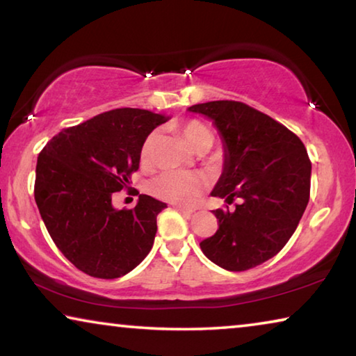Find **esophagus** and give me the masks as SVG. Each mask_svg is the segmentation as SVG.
Instances as JSON below:
<instances>
[{
    "label": "esophagus",
    "instance_id": "esophagus-1",
    "mask_svg": "<svg viewBox=\"0 0 356 356\" xmlns=\"http://www.w3.org/2000/svg\"><path fill=\"white\" fill-rule=\"evenodd\" d=\"M174 209L176 210H179L180 213H186V215H191L193 212H195V210L193 209H188V207H184V206H174Z\"/></svg>",
    "mask_w": 356,
    "mask_h": 356
}]
</instances>
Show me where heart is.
Returning <instances> with one entry per match:
<instances>
[{
    "label": "heart",
    "mask_w": 356,
    "mask_h": 356,
    "mask_svg": "<svg viewBox=\"0 0 356 356\" xmlns=\"http://www.w3.org/2000/svg\"><path fill=\"white\" fill-rule=\"evenodd\" d=\"M186 143L195 150H206L212 146L213 136L210 130L200 120H188L179 127ZM156 134H149L141 144L140 159L143 165H149L152 159ZM149 190L155 197L168 202L180 204V206H191L195 204L204 191V180L196 174L188 172H161L160 176L150 180Z\"/></svg>",
    "instance_id": "1"
}]
</instances>
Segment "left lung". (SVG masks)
Wrapping results in <instances>:
<instances>
[{
    "instance_id": "1",
    "label": "left lung",
    "mask_w": 356,
    "mask_h": 356,
    "mask_svg": "<svg viewBox=\"0 0 356 356\" xmlns=\"http://www.w3.org/2000/svg\"><path fill=\"white\" fill-rule=\"evenodd\" d=\"M213 120L225 141V170L212 196L236 209L213 210L218 231L202 240L210 261L245 272L278 254L309 201L311 161L300 138L278 120L236 100L188 108Z\"/></svg>"
}]
</instances>
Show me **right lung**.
<instances>
[{
    "label": "right lung",
    "mask_w": 356,
    "mask_h": 356,
    "mask_svg": "<svg viewBox=\"0 0 356 356\" xmlns=\"http://www.w3.org/2000/svg\"><path fill=\"white\" fill-rule=\"evenodd\" d=\"M166 120L140 108H116L64 129L40 150L35 204L53 242L83 273L119 278L152 248L156 215L166 204L140 195L134 209L116 210L111 197L140 168L144 138Z\"/></svg>",
    "instance_id": "1"
}]
</instances>
